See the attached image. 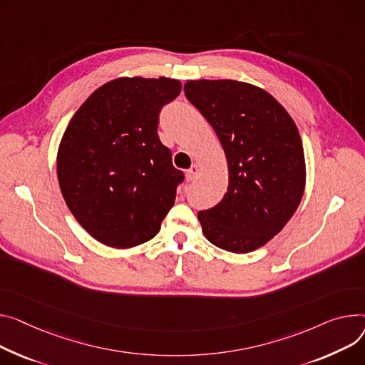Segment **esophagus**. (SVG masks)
Returning <instances> with one entry per match:
<instances>
[{
  "mask_svg": "<svg viewBox=\"0 0 365 365\" xmlns=\"http://www.w3.org/2000/svg\"><path fill=\"white\" fill-rule=\"evenodd\" d=\"M198 175H200V167L193 164L189 170H186V180H187V182L195 180V179L198 178Z\"/></svg>",
  "mask_w": 365,
  "mask_h": 365,
  "instance_id": "1",
  "label": "esophagus"
}]
</instances>
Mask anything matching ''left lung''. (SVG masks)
Returning <instances> with one entry per match:
<instances>
[{"instance_id": "obj_1", "label": "left lung", "mask_w": 365, "mask_h": 365, "mask_svg": "<svg viewBox=\"0 0 365 365\" xmlns=\"http://www.w3.org/2000/svg\"><path fill=\"white\" fill-rule=\"evenodd\" d=\"M187 101L215 130L229 165L223 200L198 212L212 245L245 254L265 245L297 211L305 160L295 121L273 96L236 81H189Z\"/></svg>"}]
</instances>
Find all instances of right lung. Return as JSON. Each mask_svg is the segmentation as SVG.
<instances>
[{
    "mask_svg": "<svg viewBox=\"0 0 365 365\" xmlns=\"http://www.w3.org/2000/svg\"><path fill=\"white\" fill-rule=\"evenodd\" d=\"M176 79L120 78L96 89L63 135L57 176L79 225L101 244L130 248L153 239L185 180L158 138Z\"/></svg>",
    "mask_w": 365,
    "mask_h": 365,
    "instance_id": "add662e5",
    "label": "right lung"
}]
</instances>
